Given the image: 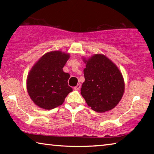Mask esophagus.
<instances>
[{
  "label": "esophagus",
  "mask_w": 154,
  "mask_h": 154,
  "mask_svg": "<svg viewBox=\"0 0 154 154\" xmlns=\"http://www.w3.org/2000/svg\"><path fill=\"white\" fill-rule=\"evenodd\" d=\"M80 88H81V83H78L76 86L74 87V89L75 90H80Z\"/></svg>",
  "instance_id": "1"
}]
</instances>
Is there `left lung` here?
Here are the masks:
<instances>
[{"mask_svg": "<svg viewBox=\"0 0 154 154\" xmlns=\"http://www.w3.org/2000/svg\"><path fill=\"white\" fill-rule=\"evenodd\" d=\"M84 61L85 82L81 94L92 110L99 113L111 110L124 92L122 73L116 64L102 54H95Z\"/></svg>", "mask_w": 154, "mask_h": 154, "instance_id": "1", "label": "left lung"}]
</instances>
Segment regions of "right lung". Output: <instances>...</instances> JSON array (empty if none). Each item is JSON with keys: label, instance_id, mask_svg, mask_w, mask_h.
Listing matches in <instances>:
<instances>
[{"label": "right lung", "instance_id": "add662e5", "mask_svg": "<svg viewBox=\"0 0 154 154\" xmlns=\"http://www.w3.org/2000/svg\"><path fill=\"white\" fill-rule=\"evenodd\" d=\"M69 58L68 54L59 51L49 52L31 69L27 79L28 93L39 107L56 108L72 92V88L68 85L70 75L62 69Z\"/></svg>", "mask_w": 154, "mask_h": 154}]
</instances>
